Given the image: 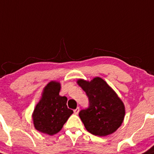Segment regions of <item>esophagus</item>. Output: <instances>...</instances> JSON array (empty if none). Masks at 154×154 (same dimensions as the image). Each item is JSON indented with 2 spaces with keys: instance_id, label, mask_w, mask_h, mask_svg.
Masks as SVG:
<instances>
[{
  "instance_id": "34e87169",
  "label": "esophagus",
  "mask_w": 154,
  "mask_h": 154,
  "mask_svg": "<svg viewBox=\"0 0 154 154\" xmlns=\"http://www.w3.org/2000/svg\"><path fill=\"white\" fill-rule=\"evenodd\" d=\"M79 111H80V109H79V107H77V109H76L74 110V113L75 115H77V114H78Z\"/></svg>"
}]
</instances>
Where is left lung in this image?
<instances>
[{"label": "left lung", "instance_id": "1", "mask_svg": "<svg viewBox=\"0 0 154 154\" xmlns=\"http://www.w3.org/2000/svg\"><path fill=\"white\" fill-rule=\"evenodd\" d=\"M77 84L85 91L90 103L87 109L79 112L86 129L96 136L114 133L124 120L123 102L100 77H95L91 81L79 79Z\"/></svg>", "mask_w": 154, "mask_h": 154}]
</instances>
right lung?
<instances>
[{"mask_svg": "<svg viewBox=\"0 0 154 154\" xmlns=\"http://www.w3.org/2000/svg\"><path fill=\"white\" fill-rule=\"evenodd\" d=\"M60 83H48L43 90L41 100L35 106L32 113L34 127L42 133L55 134L72 115L73 110L67 106V97L60 96Z\"/></svg>", "mask_w": 154, "mask_h": 154, "instance_id": "add662e5", "label": "right lung"}]
</instances>
